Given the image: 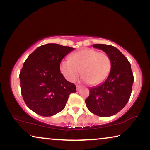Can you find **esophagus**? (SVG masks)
I'll return each instance as SVG.
<instances>
[{"mask_svg": "<svg viewBox=\"0 0 150 150\" xmlns=\"http://www.w3.org/2000/svg\"><path fill=\"white\" fill-rule=\"evenodd\" d=\"M81 86H79V85H77V86H76V90H77L78 91H79V90L81 89Z\"/></svg>", "mask_w": 150, "mask_h": 150, "instance_id": "1", "label": "esophagus"}]
</instances>
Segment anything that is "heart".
<instances>
[{"label":"heart","mask_w":150,"mask_h":150,"mask_svg":"<svg viewBox=\"0 0 150 150\" xmlns=\"http://www.w3.org/2000/svg\"><path fill=\"white\" fill-rule=\"evenodd\" d=\"M111 69V61L104 52L85 48L73 53L69 60L60 63V71L67 81H75L80 74L82 80L91 85H98L105 81Z\"/></svg>","instance_id":"heart-1"}]
</instances>
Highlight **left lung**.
Here are the masks:
<instances>
[{
    "label": "left lung",
    "instance_id": "left-lung-1",
    "mask_svg": "<svg viewBox=\"0 0 150 150\" xmlns=\"http://www.w3.org/2000/svg\"><path fill=\"white\" fill-rule=\"evenodd\" d=\"M93 47L109 56L111 69L103 83L90 88L85 103L88 109L96 115L112 116L120 112L130 99L134 82L131 65L115 47L106 44H93Z\"/></svg>",
    "mask_w": 150,
    "mask_h": 150
}]
</instances>
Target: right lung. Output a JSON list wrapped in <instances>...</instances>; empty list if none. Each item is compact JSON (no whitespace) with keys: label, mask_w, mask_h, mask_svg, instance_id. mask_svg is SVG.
Segmentation results:
<instances>
[{"label":"right lung","mask_w":150,"mask_h":150,"mask_svg":"<svg viewBox=\"0 0 150 150\" xmlns=\"http://www.w3.org/2000/svg\"><path fill=\"white\" fill-rule=\"evenodd\" d=\"M74 48L57 44L42 45L31 53L20 73L24 101L30 110L50 117L65 108L69 96L76 92V85L65 79L60 63Z\"/></svg>","instance_id":"1"}]
</instances>
